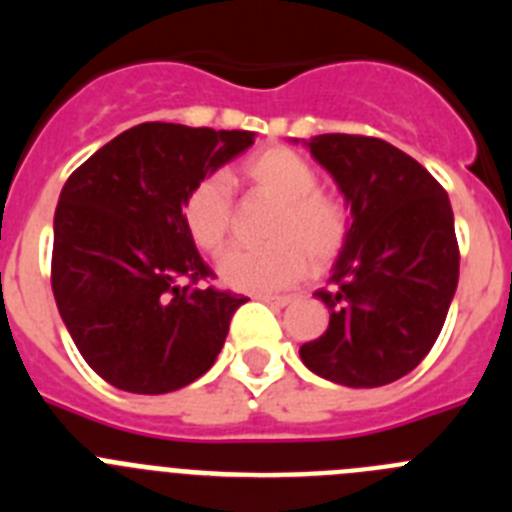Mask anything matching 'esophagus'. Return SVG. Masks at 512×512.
<instances>
[{"label":"esophagus","mask_w":512,"mask_h":512,"mask_svg":"<svg viewBox=\"0 0 512 512\" xmlns=\"http://www.w3.org/2000/svg\"><path fill=\"white\" fill-rule=\"evenodd\" d=\"M261 302L266 305H274V307H287L295 302V295H259Z\"/></svg>","instance_id":"obj_1"}]
</instances>
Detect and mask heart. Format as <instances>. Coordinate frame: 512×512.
Masks as SVG:
<instances>
[{
    "mask_svg": "<svg viewBox=\"0 0 512 512\" xmlns=\"http://www.w3.org/2000/svg\"><path fill=\"white\" fill-rule=\"evenodd\" d=\"M243 179L277 200L266 228L269 246L233 248L220 261V279L243 292H277L300 282L307 271L325 269L348 241L351 217L341 197L318 189V174L289 148H266L243 164ZM192 241L220 253L235 230V205L223 176H205L189 189L182 207Z\"/></svg>",
    "mask_w": 512,
    "mask_h": 512,
    "instance_id": "1",
    "label": "heart"
}]
</instances>
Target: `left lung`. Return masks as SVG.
I'll return each mask as SVG.
<instances>
[{"label": "left lung", "instance_id": "obj_1", "mask_svg": "<svg viewBox=\"0 0 512 512\" xmlns=\"http://www.w3.org/2000/svg\"><path fill=\"white\" fill-rule=\"evenodd\" d=\"M336 179L351 230L328 289L323 336L300 346L302 364L343 387H382L413 372L436 343L459 284L449 194L382 138L328 133L305 140Z\"/></svg>", "mask_w": 512, "mask_h": 512}]
</instances>
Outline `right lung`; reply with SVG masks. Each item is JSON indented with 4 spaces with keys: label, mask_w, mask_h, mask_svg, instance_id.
Returning a JSON list of instances; mask_svg holds the SVG:
<instances>
[{
    "label": "right lung",
    "mask_w": 512,
    "mask_h": 512,
    "mask_svg": "<svg viewBox=\"0 0 512 512\" xmlns=\"http://www.w3.org/2000/svg\"><path fill=\"white\" fill-rule=\"evenodd\" d=\"M253 143L248 130L143 122L63 184L51 284L79 354L112 387L182 390L215 364L248 297L212 279L182 207L189 189Z\"/></svg>",
    "instance_id": "obj_1"
}]
</instances>
